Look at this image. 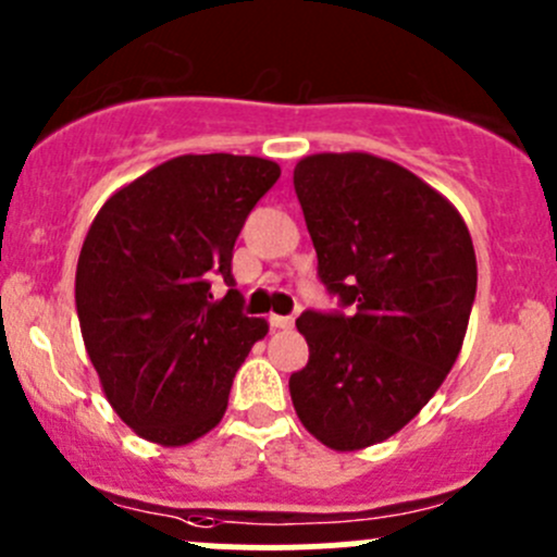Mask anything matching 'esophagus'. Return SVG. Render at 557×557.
I'll return each instance as SVG.
<instances>
[{
	"mask_svg": "<svg viewBox=\"0 0 557 557\" xmlns=\"http://www.w3.org/2000/svg\"><path fill=\"white\" fill-rule=\"evenodd\" d=\"M269 325H272V329H290V325H294V318H290V314H269Z\"/></svg>",
	"mask_w": 557,
	"mask_h": 557,
	"instance_id": "1",
	"label": "esophagus"
}]
</instances>
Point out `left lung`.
I'll use <instances>...</instances> for the list:
<instances>
[{"label": "left lung", "instance_id": "left-lung-1", "mask_svg": "<svg viewBox=\"0 0 557 557\" xmlns=\"http://www.w3.org/2000/svg\"><path fill=\"white\" fill-rule=\"evenodd\" d=\"M294 188L320 283L352 310L296 320L310 361L290 374V398L314 440L363 450L445 383L474 305V245L440 190L380 156H307Z\"/></svg>", "mask_w": 557, "mask_h": 557}]
</instances>
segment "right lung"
I'll return each mask as SVG.
<instances>
[{"label":"right lung","instance_id":"1","mask_svg":"<svg viewBox=\"0 0 557 557\" xmlns=\"http://www.w3.org/2000/svg\"><path fill=\"white\" fill-rule=\"evenodd\" d=\"M277 177L258 156H177L94 218L77 258V318L107 401L143 440L183 447L215 429L234 374L267 336V320L243 312L232 256ZM215 273L230 285L218 302Z\"/></svg>","mask_w":557,"mask_h":557}]
</instances>
